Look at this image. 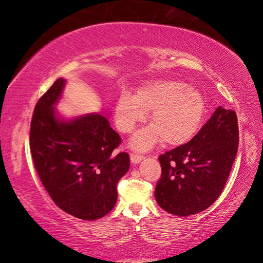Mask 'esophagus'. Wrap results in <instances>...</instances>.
<instances>
[{
    "label": "esophagus",
    "instance_id": "34e87169",
    "mask_svg": "<svg viewBox=\"0 0 263 263\" xmlns=\"http://www.w3.org/2000/svg\"><path fill=\"white\" fill-rule=\"evenodd\" d=\"M130 158H131V162L133 164H138L142 159H144V157H142V155H139V154H131Z\"/></svg>",
    "mask_w": 263,
    "mask_h": 263
}]
</instances>
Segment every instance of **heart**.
Here are the masks:
<instances>
[{
    "label": "heart",
    "instance_id": "obj_1",
    "mask_svg": "<svg viewBox=\"0 0 263 263\" xmlns=\"http://www.w3.org/2000/svg\"><path fill=\"white\" fill-rule=\"evenodd\" d=\"M152 125L138 131L130 146L147 151L163 139L169 146L188 142L201 127L206 114L202 92L176 80H158L141 86L135 96L122 94L115 104V121L123 133H130L151 112Z\"/></svg>",
    "mask_w": 263,
    "mask_h": 263
}]
</instances>
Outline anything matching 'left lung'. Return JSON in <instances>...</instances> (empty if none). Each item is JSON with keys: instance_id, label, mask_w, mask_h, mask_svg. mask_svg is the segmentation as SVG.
Returning a JSON list of instances; mask_svg holds the SVG:
<instances>
[{"instance_id": "1", "label": "left lung", "mask_w": 263, "mask_h": 263, "mask_svg": "<svg viewBox=\"0 0 263 263\" xmlns=\"http://www.w3.org/2000/svg\"><path fill=\"white\" fill-rule=\"evenodd\" d=\"M238 144L237 115L218 106L189 142L159 157L162 173L154 194L159 205L179 217L206 210L224 189Z\"/></svg>"}]
</instances>
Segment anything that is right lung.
I'll return each mask as SVG.
<instances>
[{"instance_id": "1", "label": "right lung", "mask_w": 263, "mask_h": 263, "mask_svg": "<svg viewBox=\"0 0 263 263\" xmlns=\"http://www.w3.org/2000/svg\"><path fill=\"white\" fill-rule=\"evenodd\" d=\"M65 84V79H58L35 104L31 154L44 186L61 210L83 220L100 219L117 202V183L130 168V157L114 153L122 139L106 115L65 119L57 112Z\"/></svg>"}]
</instances>
